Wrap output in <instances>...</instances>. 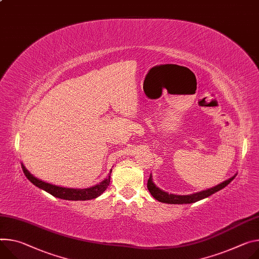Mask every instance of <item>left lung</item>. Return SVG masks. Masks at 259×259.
<instances>
[{"label": "left lung", "instance_id": "left-lung-1", "mask_svg": "<svg viewBox=\"0 0 259 259\" xmlns=\"http://www.w3.org/2000/svg\"><path fill=\"white\" fill-rule=\"evenodd\" d=\"M237 175H234L233 177H231L230 179L224 181L223 183L213 187L209 188V189L200 191V192H196L193 194H189V195H176V194H169L165 191L161 190L160 188H158L152 179V175L150 176L149 180H148V189L150 191V193L152 194V196L157 199L160 202H164V203H172V204H183V203H193L196 202L200 199L206 198L208 196H210L211 194H214L216 192H218L219 190L223 189L224 187H226L234 178H236Z\"/></svg>", "mask_w": 259, "mask_h": 259}]
</instances>
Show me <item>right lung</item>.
<instances>
[{"label": "right lung", "mask_w": 259, "mask_h": 259, "mask_svg": "<svg viewBox=\"0 0 259 259\" xmlns=\"http://www.w3.org/2000/svg\"><path fill=\"white\" fill-rule=\"evenodd\" d=\"M22 171L28 178V180L31 183H33L36 187L40 188V189L46 192H49L55 197L66 199V200H90L100 196L106 190V188L110 183V174H111V170H110L108 177L95 186L85 188V189H73V188H65V187L56 186L50 183H45L35 178L33 175H31L23 165H22Z\"/></svg>", "instance_id": "right-lung-1"}]
</instances>
